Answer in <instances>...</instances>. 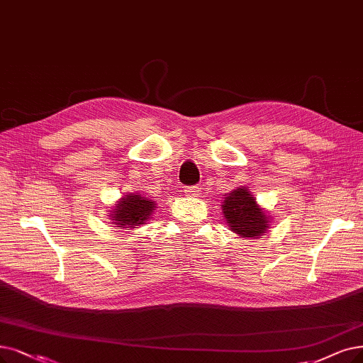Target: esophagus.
Masks as SVG:
<instances>
[{
  "mask_svg": "<svg viewBox=\"0 0 363 363\" xmlns=\"http://www.w3.org/2000/svg\"><path fill=\"white\" fill-rule=\"evenodd\" d=\"M184 195H186V196H198V195H199V194H198V187H196V186L186 187V189H184Z\"/></svg>",
  "mask_w": 363,
  "mask_h": 363,
  "instance_id": "1",
  "label": "esophagus"
}]
</instances>
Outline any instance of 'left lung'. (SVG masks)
<instances>
[{
  "label": "left lung",
  "mask_w": 363,
  "mask_h": 363,
  "mask_svg": "<svg viewBox=\"0 0 363 363\" xmlns=\"http://www.w3.org/2000/svg\"><path fill=\"white\" fill-rule=\"evenodd\" d=\"M222 207V213L230 230L245 238H257L268 228L269 216L259 208L253 195L247 189H235L226 195Z\"/></svg>",
  "instance_id": "left-lung-1"
}]
</instances>
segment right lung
I'll use <instances>...</instances> for the list:
<instances>
[{"label": "right lung", "instance_id": "add662e5", "mask_svg": "<svg viewBox=\"0 0 363 363\" xmlns=\"http://www.w3.org/2000/svg\"><path fill=\"white\" fill-rule=\"evenodd\" d=\"M155 201L144 198L140 194L125 195L119 201V204L114 206L111 220H114V225H119L118 228H134L144 225L155 210Z\"/></svg>", "mask_w": 363, "mask_h": 363}]
</instances>
